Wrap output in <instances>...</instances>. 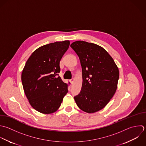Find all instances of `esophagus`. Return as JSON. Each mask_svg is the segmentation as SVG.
Masks as SVG:
<instances>
[{"instance_id": "1", "label": "esophagus", "mask_w": 146, "mask_h": 146, "mask_svg": "<svg viewBox=\"0 0 146 146\" xmlns=\"http://www.w3.org/2000/svg\"><path fill=\"white\" fill-rule=\"evenodd\" d=\"M70 82L71 84H73V83H74V78L71 79V80H70Z\"/></svg>"}]
</instances>
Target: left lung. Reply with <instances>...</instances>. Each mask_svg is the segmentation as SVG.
<instances>
[{"label":"left lung","instance_id":"left-lung-1","mask_svg":"<svg viewBox=\"0 0 146 146\" xmlns=\"http://www.w3.org/2000/svg\"><path fill=\"white\" fill-rule=\"evenodd\" d=\"M70 46L80 58L82 71L81 90L74 100L82 111L94 113L104 108L115 93L118 68L112 57L100 45L77 41Z\"/></svg>","mask_w":146,"mask_h":146}]
</instances>
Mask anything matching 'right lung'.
<instances>
[{
	"mask_svg": "<svg viewBox=\"0 0 146 146\" xmlns=\"http://www.w3.org/2000/svg\"><path fill=\"white\" fill-rule=\"evenodd\" d=\"M70 45L69 40L39 47L27 61L21 73L25 94L31 106L42 114L56 111L67 94L68 85L60 76V62Z\"/></svg>",
	"mask_w": 146,
	"mask_h": 146,
	"instance_id": "1",
	"label": "right lung"
}]
</instances>
